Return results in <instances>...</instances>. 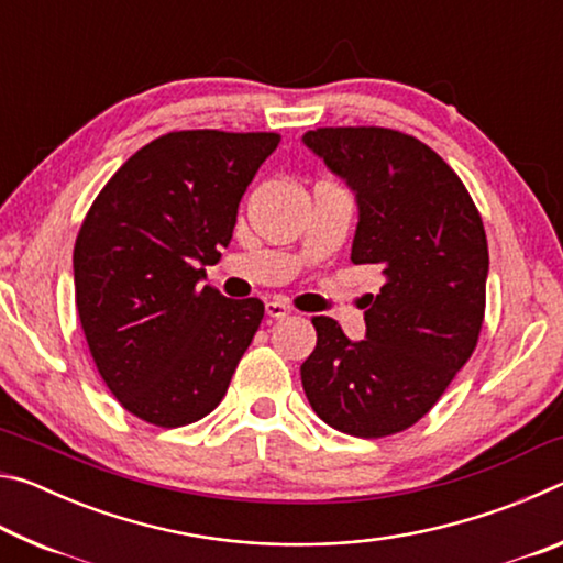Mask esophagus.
I'll list each match as a JSON object with an SVG mask.
<instances>
[{
    "label": "esophagus",
    "mask_w": 563,
    "mask_h": 563,
    "mask_svg": "<svg viewBox=\"0 0 563 563\" xmlns=\"http://www.w3.org/2000/svg\"><path fill=\"white\" fill-rule=\"evenodd\" d=\"M265 316L273 318V320H283V318L290 316V308L280 300H271V302H265Z\"/></svg>",
    "instance_id": "1"
}]
</instances>
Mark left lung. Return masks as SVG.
Listing matches in <instances>:
<instances>
[{"label": "left lung", "mask_w": 563, "mask_h": 563, "mask_svg": "<svg viewBox=\"0 0 563 563\" xmlns=\"http://www.w3.org/2000/svg\"><path fill=\"white\" fill-rule=\"evenodd\" d=\"M302 144L355 194L350 261L383 268L365 340L312 320L318 345L300 377L316 415L352 437L412 427L472 357L484 320L489 251L460 176L430 146L377 126L318 129Z\"/></svg>", "instance_id": "left-lung-1"}]
</instances>
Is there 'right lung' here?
Returning a JSON list of instances; mask_svg holds the SVG:
<instances>
[{"label": "right lung", "mask_w": 563, "mask_h": 563, "mask_svg": "<svg viewBox=\"0 0 563 563\" xmlns=\"http://www.w3.org/2000/svg\"><path fill=\"white\" fill-rule=\"evenodd\" d=\"M278 144V133H166L111 176L81 225L74 288L84 335L111 395L151 424L213 412L261 328V300H228L201 280Z\"/></svg>", "instance_id": "right-lung-1"}]
</instances>
